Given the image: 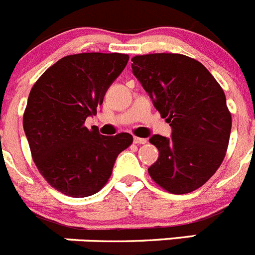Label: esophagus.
<instances>
[{
	"label": "esophagus",
	"mask_w": 255,
	"mask_h": 255,
	"mask_svg": "<svg viewBox=\"0 0 255 255\" xmlns=\"http://www.w3.org/2000/svg\"><path fill=\"white\" fill-rule=\"evenodd\" d=\"M134 143L135 144H145L147 143V139L139 138V136H134Z\"/></svg>",
	"instance_id": "obj_1"
}]
</instances>
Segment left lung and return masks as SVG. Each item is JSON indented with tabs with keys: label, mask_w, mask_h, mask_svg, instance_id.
I'll list each match as a JSON object with an SVG mask.
<instances>
[{
	"label": "left lung",
	"mask_w": 255,
	"mask_h": 255,
	"mask_svg": "<svg viewBox=\"0 0 255 255\" xmlns=\"http://www.w3.org/2000/svg\"><path fill=\"white\" fill-rule=\"evenodd\" d=\"M131 61L134 75L172 128L170 139H149L158 149L149 176L171 194L197 190L215 175L229 147L233 121L224 89L199 61L185 55L150 53Z\"/></svg>",
	"instance_id": "8db88e82"
}]
</instances>
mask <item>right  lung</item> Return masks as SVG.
<instances>
[{"mask_svg":"<svg viewBox=\"0 0 255 255\" xmlns=\"http://www.w3.org/2000/svg\"><path fill=\"white\" fill-rule=\"evenodd\" d=\"M125 53H78L58 60L29 93L22 125L38 171L52 188L73 198L93 195L107 184L119 153L132 135L106 136L85 120L123 73Z\"/></svg>","mask_w":255,"mask_h":255,"instance_id":"add662e5","label":"right lung"}]
</instances>
